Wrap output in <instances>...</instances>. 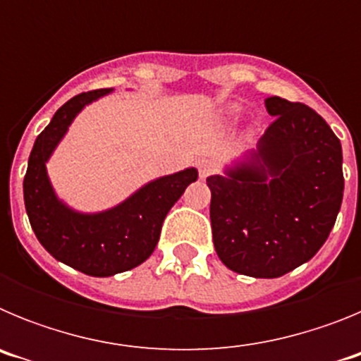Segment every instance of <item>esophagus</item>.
Returning <instances> with one entry per match:
<instances>
[{
	"mask_svg": "<svg viewBox=\"0 0 361 361\" xmlns=\"http://www.w3.org/2000/svg\"><path fill=\"white\" fill-rule=\"evenodd\" d=\"M216 171V162L212 159H202L199 161V175L200 178H208L209 175H213Z\"/></svg>",
	"mask_w": 361,
	"mask_h": 361,
	"instance_id": "esophagus-1",
	"label": "esophagus"
}]
</instances>
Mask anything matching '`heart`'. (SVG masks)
<instances>
[{
	"mask_svg": "<svg viewBox=\"0 0 361 361\" xmlns=\"http://www.w3.org/2000/svg\"><path fill=\"white\" fill-rule=\"evenodd\" d=\"M240 104H229L228 108L224 110V119L229 121V123H233V121H237L238 117H240Z\"/></svg>",
	"mask_w": 361,
	"mask_h": 361,
	"instance_id": "heart-1",
	"label": "heart"
}]
</instances>
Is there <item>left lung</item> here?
Masks as SVG:
<instances>
[{
	"label": "left lung",
	"mask_w": 361,
	"mask_h": 361,
	"mask_svg": "<svg viewBox=\"0 0 361 361\" xmlns=\"http://www.w3.org/2000/svg\"><path fill=\"white\" fill-rule=\"evenodd\" d=\"M275 123L257 148L208 177L213 244L228 269L279 279L309 262L343 199L342 145L312 108L267 97Z\"/></svg>",
	"instance_id": "left-lung-1"
}]
</instances>
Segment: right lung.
<instances>
[{"mask_svg":"<svg viewBox=\"0 0 361 361\" xmlns=\"http://www.w3.org/2000/svg\"><path fill=\"white\" fill-rule=\"evenodd\" d=\"M114 88L72 97L54 114L37 135L23 180L25 208L37 240L56 260L90 276H114L148 260L161 237L166 215L188 186L199 177L197 168L153 178L123 202L85 213L57 197L47 162L63 141L73 119Z\"/></svg>","mask_w":361,"mask_h":361,"instance_id":"right-lung-1","label":"right lung"}]
</instances>
